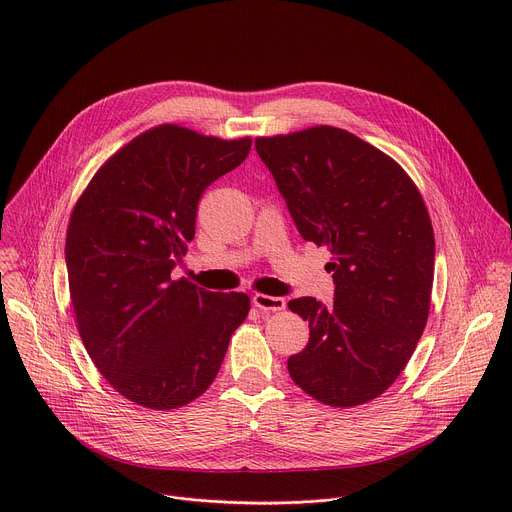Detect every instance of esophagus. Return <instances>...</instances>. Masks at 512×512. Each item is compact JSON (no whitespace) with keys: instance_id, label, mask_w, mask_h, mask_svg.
I'll list each match as a JSON object with an SVG mask.
<instances>
[{"instance_id":"34e87169","label":"esophagus","mask_w":512,"mask_h":512,"mask_svg":"<svg viewBox=\"0 0 512 512\" xmlns=\"http://www.w3.org/2000/svg\"><path fill=\"white\" fill-rule=\"evenodd\" d=\"M253 304H255V308H259L263 312H267V310L280 312V310L286 308V300L284 298H280V296H267V294H255L253 296Z\"/></svg>"}]
</instances>
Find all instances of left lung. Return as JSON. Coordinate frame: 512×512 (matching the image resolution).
I'll list each match as a JSON object with an SVG mask.
<instances>
[{
	"instance_id": "obj_1",
	"label": "left lung",
	"mask_w": 512,
	"mask_h": 512,
	"mask_svg": "<svg viewBox=\"0 0 512 512\" xmlns=\"http://www.w3.org/2000/svg\"><path fill=\"white\" fill-rule=\"evenodd\" d=\"M257 155L304 241L329 247L335 302L288 306L310 329L292 380L329 406L378 398L402 374L429 318L435 237L406 171L355 134L314 126L257 138Z\"/></svg>"
}]
</instances>
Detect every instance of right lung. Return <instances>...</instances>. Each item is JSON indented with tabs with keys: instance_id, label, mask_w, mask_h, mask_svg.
Masks as SVG:
<instances>
[{
	"instance_id": "right-lung-1",
	"label": "right lung",
	"mask_w": 512,
	"mask_h": 512,
	"mask_svg": "<svg viewBox=\"0 0 512 512\" xmlns=\"http://www.w3.org/2000/svg\"><path fill=\"white\" fill-rule=\"evenodd\" d=\"M249 151L251 138L161 124L112 155L73 208L65 261L77 329L100 374L138 406L169 410L204 394L249 314L247 294L171 277L196 235L200 196Z\"/></svg>"
}]
</instances>
